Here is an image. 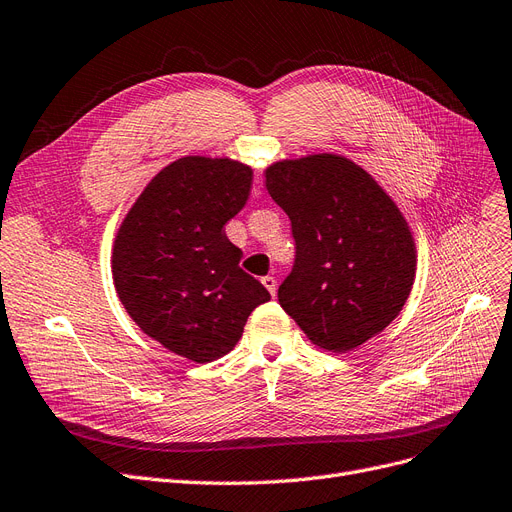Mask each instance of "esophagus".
Returning a JSON list of instances; mask_svg holds the SVG:
<instances>
[{
  "label": "esophagus",
  "mask_w": 512,
  "mask_h": 512,
  "mask_svg": "<svg viewBox=\"0 0 512 512\" xmlns=\"http://www.w3.org/2000/svg\"><path fill=\"white\" fill-rule=\"evenodd\" d=\"M261 282H263V287H266L272 295L276 293V278L274 276H263Z\"/></svg>",
  "instance_id": "esophagus-1"
}]
</instances>
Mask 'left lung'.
<instances>
[{"mask_svg":"<svg viewBox=\"0 0 512 512\" xmlns=\"http://www.w3.org/2000/svg\"><path fill=\"white\" fill-rule=\"evenodd\" d=\"M291 219L295 261L278 301L320 348L346 352L399 316L415 276V246L399 208L361 166L320 154L266 170Z\"/></svg>","mask_w":512,"mask_h":512,"instance_id":"1","label":"left lung"}]
</instances>
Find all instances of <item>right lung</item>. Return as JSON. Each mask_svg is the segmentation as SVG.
Returning a JSON list of instances; mask_svg holds the SVG:
<instances>
[{
  "instance_id": "add662e5",
  "label": "right lung",
  "mask_w": 512,
  "mask_h": 512,
  "mask_svg": "<svg viewBox=\"0 0 512 512\" xmlns=\"http://www.w3.org/2000/svg\"><path fill=\"white\" fill-rule=\"evenodd\" d=\"M251 181L240 162L181 158L143 189L113 244V285L130 318L194 363L230 352L249 314L270 301L223 232Z\"/></svg>"
}]
</instances>
